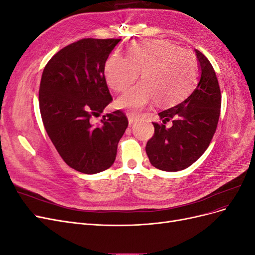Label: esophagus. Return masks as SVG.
Here are the masks:
<instances>
[{
  "instance_id": "34e87169",
  "label": "esophagus",
  "mask_w": 255,
  "mask_h": 255,
  "mask_svg": "<svg viewBox=\"0 0 255 255\" xmlns=\"http://www.w3.org/2000/svg\"><path fill=\"white\" fill-rule=\"evenodd\" d=\"M128 125L129 126H132L133 123L136 121V117L134 115H130V114H128Z\"/></svg>"
}]
</instances>
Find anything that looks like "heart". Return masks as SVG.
Returning a JSON list of instances; mask_svg holds the SVG:
<instances>
[{
  "instance_id": "obj_1",
  "label": "heart",
  "mask_w": 255,
  "mask_h": 255,
  "mask_svg": "<svg viewBox=\"0 0 255 255\" xmlns=\"http://www.w3.org/2000/svg\"><path fill=\"white\" fill-rule=\"evenodd\" d=\"M140 73L139 83L117 100V106L139 115L152 100L172 105L186 96L197 80L194 54L164 40H144L128 49L127 57L112 54L104 65L106 83L115 91H123Z\"/></svg>"
}]
</instances>
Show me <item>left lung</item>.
I'll list each match as a JSON object with an SVG mask.
<instances>
[{
  "label": "left lung",
  "mask_w": 255,
  "mask_h": 255,
  "mask_svg": "<svg viewBox=\"0 0 255 255\" xmlns=\"http://www.w3.org/2000/svg\"><path fill=\"white\" fill-rule=\"evenodd\" d=\"M196 51L200 76L196 88L177 105L160 112L163 123L153 122L154 135L145 152L152 166L163 171H180L202 155L217 128L221 94L215 70L203 54ZM173 120L167 129L164 123Z\"/></svg>",
  "instance_id": "obj_1"
}]
</instances>
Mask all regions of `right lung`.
<instances>
[{
	"instance_id": "right-lung-1",
	"label": "right lung",
	"mask_w": 255,
	"mask_h": 255,
	"mask_svg": "<svg viewBox=\"0 0 255 255\" xmlns=\"http://www.w3.org/2000/svg\"><path fill=\"white\" fill-rule=\"evenodd\" d=\"M121 39L85 38L67 45L44 67L39 107L45 130L65 163L95 174L116 159L128 121L120 111L99 117L113 98L104 76L106 59Z\"/></svg>"
}]
</instances>
